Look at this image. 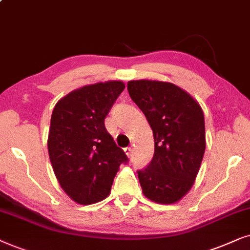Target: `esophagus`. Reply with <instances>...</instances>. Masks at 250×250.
I'll use <instances>...</instances> for the list:
<instances>
[{"label": "esophagus", "mask_w": 250, "mask_h": 250, "mask_svg": "<svg viewBox=\"0 0 250 250\" xmlns=\"http://www.w3.org/2000/svg\"><path fill=\"white\" fill-rule=\"evenodd\" d=\"M125 154H127L128 158H131V155H132V148L131 147H125Z\"/></svg>", "instance_id": "34e87169"}]
</instances>
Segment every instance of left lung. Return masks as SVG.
I'll list each match as a JSON object with an SVG mask.
<instances>
[{
	"label": "left lung",
	"mask_w": 250,
	"mask_h": 250,
	"mask_svg": "<svg viewBox=\"0 0 250 250\" xmlns=\"http://www.w3.org/2000/svg\"><path fill=\"white\" fill-rule=\"evenodd\" d=\"M128 92L153 130L154 154L137 170L143 193L158 204H174L192 188L205 154V116L200 105L168 82H128Z\"/></svg>",
	"instance_id": "left-lung-1"
}]
</instances>
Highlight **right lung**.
<instances>
[{
	"label": "right lung",
	"mask_w": 250,
	"mask_h": 250,
	"mask_svg": "<svg viewBox=\"0 0 250 250\" xmlns=\"http://www.w3.org/2000/svg\"><path fill=\"white\" fill-rule=\"evenodd\" d=\"M123 89L121 81L85 85L62 98L52 111L50 161L62 189L78 204L105 199L120 165L128 164L104 123Z\"/></svg>",
	"instance_id": "obj_1"
}]
</instances>
